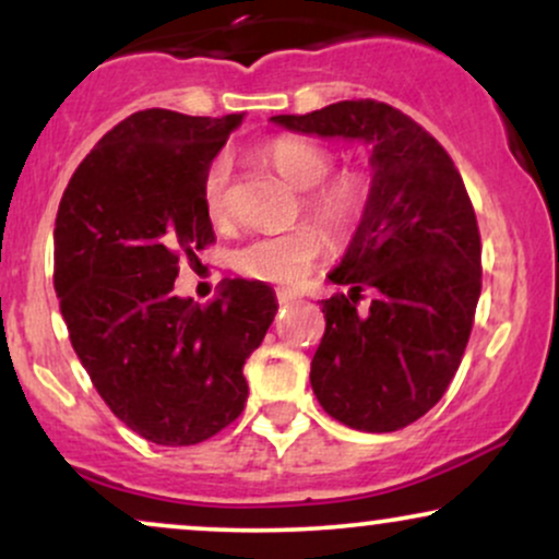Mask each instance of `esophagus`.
Returning <instances> with one entry per match:
<instances>
[{"label": "esophagus", "instance_id": "34e87169", "mask_svg": "<svg viewBox=\"0 0 559 559\" xmlns=\"http://www.w3.org/2000/svg\"><path fill=\"white\" fill-rule=\"evenodd\" d=\"M292 301H294L292 294H286V292H278V305H281V307H288V305H292Z\"/></svg>", "mask_w": 559, "mask_h": 559}]
</instances>
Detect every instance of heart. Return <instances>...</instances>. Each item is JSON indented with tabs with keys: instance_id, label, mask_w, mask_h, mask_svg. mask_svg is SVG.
Returning a JSON list of instances; mask_svg holds the SVG:
<instances>
[{
	"instance_id": "obj_1",
	"label": "heart",
	"mask_w": 559,
	"mask_h": 559,
	"mask_svg": "<svg viewBox=\"0 0 559 559\" xmlns=\"http://www.w3.org/2000/svg\"><path fill=\"white\" fill-rule=\"evenodd\" d=\"M262 159L301 191V213L331 241H349L357 234L370 202V183L362 173H331V152L318 141L301 136L271 139L262 146ZM202 202L213 221H226L230 210V159L226 155L213 157L204 170ZM320 230L297 226L284 234L252 236L234 252L236 271L262 284H297L323 252Z\"/></svg>"
}]
</instances>
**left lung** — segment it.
Instances as JSON below:
<instances>
[{
	"instance_id": "left-lung-1",
	"label": "left lung",
	"mask_w": 559,
	"mask_h": 559,
	"mask_svg": "<svg viewBox=\"0 0 559 559\" xmlns=\"http://www.w3.org/2000/svg\"><path fill=\"white\" fill-rule=\"evenodd\" d=\"M275 126L370 146V202L329 278L349 294L323 299L325 333L310 383L344 426H409L457 373L480 297V234L463 176L426 128L376 99H346ZM365 287L368 313L356 312Z\"/></svg>"
}]
</instances>
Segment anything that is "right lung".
I'll list each match as a JSON object with an SVG mask.
<instances>
[{
  "instance_id": "1",
  "label": "right lung",
  "mask_w": 559,
  "mask_h": 559,
  "mask_svg": "<svg viewBox=\"0 0 559 559\" xmlns=\"http://www.w3.org/2000/svg\"><path fill=\"white\" fill-rule=\"evenodd\" d=\"M241 118L133 112L83 157L57 210L70 344L107 407L163 447L199 444L239 418L243 362L278 310L260 281H226L207 307L173 292L178 260L215 241L202 178Z\"/></svg>"
}]
</instances>
